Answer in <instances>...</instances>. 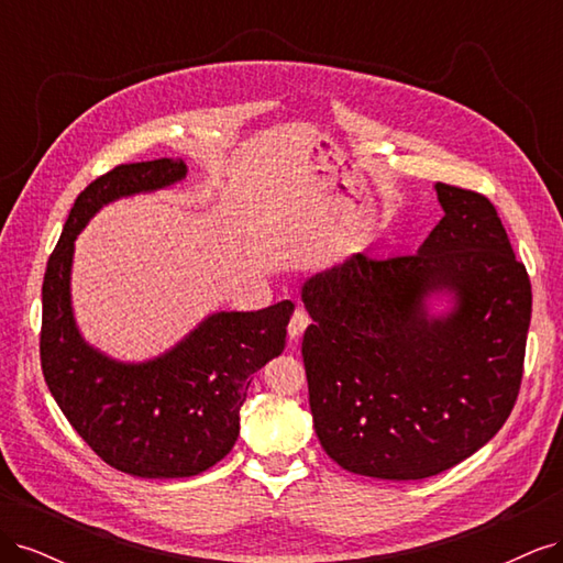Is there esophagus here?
<instances>
[{"label":"esophagus","instance_id":"1","mask_svg":"<svg viewBox=\"0 0 563 563\" xmlns=\"http://www.w3.org/2000/svg\"><path fill=\"white\" fill-rule=\"evenodd\" d=\"M308 327H310V314H308V310L302 308V305H298L294 317H291V321H288V338L298 340V338L302 335V331L308 329Z\"/></svg>","mask_w":563,"mask_h":563}]
</instances>
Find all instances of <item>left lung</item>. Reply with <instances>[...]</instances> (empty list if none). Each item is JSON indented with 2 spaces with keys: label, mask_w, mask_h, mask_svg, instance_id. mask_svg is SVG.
<instances>
[{
  "label": "left lung",
  "mask_w": 563,
  "mask_h": 563,
  "mask_svg": "<svg viewBox=\"0 0 563 563\" xmlns=\"http://www.w3.org/2000/svg\"><path fill=\"white\" fill-rule=\"evenodd\" d=\"M444 218L418 253H356L302 284L314 432L354 474L408 482L479 451L515 408L531 279L493 203L434 185ZM451 292L432 318L427 298Z\"/></svg>",
  "instance_id": "1"
}]
</instances>
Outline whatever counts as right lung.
I'll use <instances>...</instances> for the list:
<instances>
[{
    "mask_svg": "<svg viewBox=\"0 0 563 563\" xmlns=\"http://www.w3.org/2000/svg\"><path fill=\"white\" fill-rule=\"evenodd\" d=\"M180 159L114 166L75 199L42 286L40 356L44 380L91 451L145 479L195 476L223 460L240 437L251 376L284 352L294 302L258 312H218L166 354L114 362L77 331L70 269L77 234L106 203L183 180Z\"/></svg>",
    "mask_w": 563,
    "mask_h": 563,
    "instance_id": "obj_1",
    "label": "right lung"
}]
</instances>
